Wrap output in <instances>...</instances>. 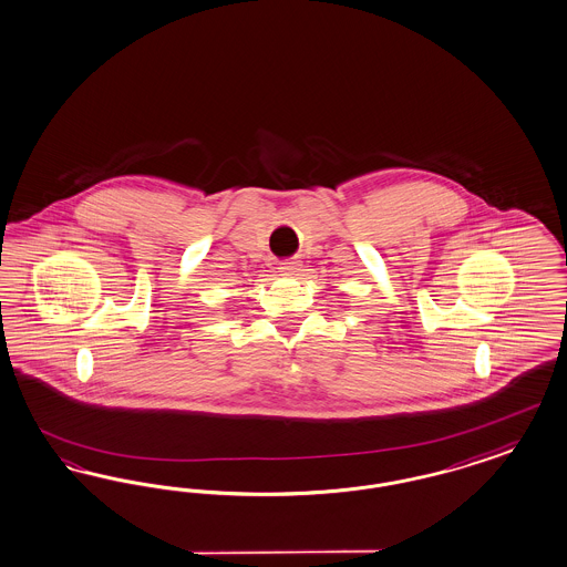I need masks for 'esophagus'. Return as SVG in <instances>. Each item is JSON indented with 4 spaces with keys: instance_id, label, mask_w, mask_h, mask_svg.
I'll return each instance as SVG.
<instances>
[{
    "instance_id": "obj_1",
    "label": "esophagus",
    "mask_w": 567,
    "mask_h": 567,
    "mask_svg": "<svg viewBox=\"0 0 567 567\" xmlns=\"http://www.w3.org/2000/svg\"><path fill=\"white\" fill-rule=\"evenodd\" d=\"M295 264L293 261H285L282 266H280V270H285V272H289V270H293Z\"/></svg>"
}]
</instances>
